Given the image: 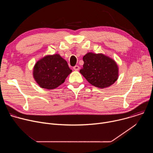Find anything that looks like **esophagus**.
Segmentation results:
<instances>
[{
  "label": "esophagus",
  "instance_id": "obj_1",
  "mask_svg": "<svg viewBox=\"0 0 153 153\" xmlns=\"http://www.w3.org/2000/svg\"><path fill=\"white\" fill-rule=\"evenodd\" d=\"M73 69H74L75 71H78V70H79L80 67L78 66V65H76V66H74V67H73Z\"/></svg>",
  "mask_w": 153,
  "mask_h": 153
}]
</instances>
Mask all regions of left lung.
Instances as JSON below:
<instances>
[{"mask_svg": "<svg viewBox=\"0 0 153 153\" xmlns=\"http://www.w3.org/2000/svg\"><path fill=\"white\" fill-rule=\"evenodd\" d=\"M84 64L80 73L91 85L104 88L118 78V67L114 60L102 54L88 53L83 57Z\"/></svg>", "mask_w": 153, "mask_h": 153, "instance_id": "left-lung-1", "label": "left lung"}]
</instances>
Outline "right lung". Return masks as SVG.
I'll return each mask as SVG.
<instances>
[{"label": "right lung", "instance_id": "right-lung-1", "mask_svg": "<svg viewBox=\"0 0 153 153\" xmlns=\"http://www.w3.org/2000/svg\"><path fill=\"white\" fill-rule=\"evenodd\" d=\"M66 60L59 54L47 56L35 65L33 71L37 83L43 88L54 89L71 73Z\"/></svg>", "mask_w": 153, "mask_h": 153}]
</instances>
